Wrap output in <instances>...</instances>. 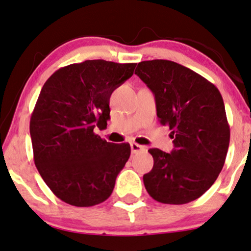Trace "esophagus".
<instances>
[{
	"instance_id": "esophagus-1",
	"label": "esophagus",
	"mask_w": 251,
	"mask_h": 251,
	"mask_svg": "<svg viewBox=\"0 0 251 251\" xmlns=\"http://www.w3.org/2000/svg\"><path fill=\"white\" fill-rule=\"evenodd\" d=\"M131 149H132V153H133V154L140 153V151H146V148L144 147V146L135 144V142H131Z\"/></svg>"
}]
</instances>
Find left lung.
Segmentation results:
<instances>
[{
    "label": "left lung",
    "mask_w": 251,
    "mask_h": 251,
    "mask_svg": "<svg viewBox=\"0 0 251 251\" xmlns=\"http://www.w3.org/2000/svg\"><path fill=\"white\" fill-rule=\"evenodd\" d=\"M135 74L151 89L160 123L171 129L170 153L151 148L153 169L144 175L151 198L182 205L204 195L223 170L230 131L220 91L201 75L169 60L138 63Z\"/></svg>",
    "instance_id": "8db88e82"
}]
</instances>
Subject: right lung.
<instances>
[{
    "label": "right lung",
    "mask_w": 251,
    "mask_h": 251,
    "mask_svg": "<svg viewBox=\"0 0 251 251\" xmlns=\"http://www.w3.org/2000/svg\"><path fill=\"white\" fill-rule=\"evenodd\" d=\"M136 63L87 60L53 73L31 115L33 158L40 176L62 201L100 204L131 155L129 144H112L94 132L110 119V97Z\"/></svg>",
    "instance_id": "right-lung-1"
}]
</instances>
